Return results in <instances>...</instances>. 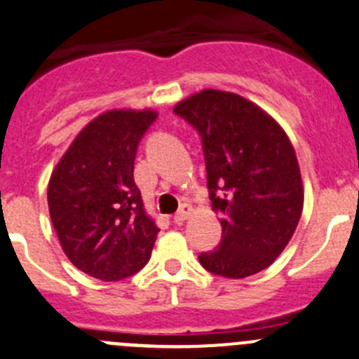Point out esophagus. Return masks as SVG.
Instances as JSON below:
<instances>
[{"mask_svg": "<svg viewBox=\"0 0 359 359\" xmlns=\"http://www.w3.org/2000/svg\"><path fill=\"white\" fill-rule=\"evenodd\" d=\"M191 214H193V207H191L189 203H184V205H180V208L177 210V214L173 215V221L182 222V221H186Z\"/></svg>", "mask_w": 359, "mask_h": 359, "instance_id": "esophagus-1", "label": "esophagus"}]
</instances>
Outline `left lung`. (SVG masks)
<instances>
[{
    "label": "left lung",
    "instance_id": "obj_1",
    "mask_svg": "<svg viewBox=\"0 0 359 359\" xmlns=\"http://www.w3.org/2000/svg\"><path fill=\"white\" fill-rule=\"evenodd\" d=\"M173 112L200 133L212 208L221 215V243L200 254L201 266L228 279L261 272L290 243L304 210L286 131L256 103L215 89L191 95Z\"/></svg>",
    "mask_w": 359,
    "mask_h": 359
}]
</instances>
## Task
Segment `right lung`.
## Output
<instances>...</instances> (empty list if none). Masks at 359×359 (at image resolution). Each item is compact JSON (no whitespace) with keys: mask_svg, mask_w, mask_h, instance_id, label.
<instances>
[{"mask_svg":"<svg viewBox=\"0 0 359 359\" xmlns=\"http://www.w3.org/2000/svg\"><path fill=\"white\" fill-rule=\"evenodd\" d=\"M151 109H114L75 137L48 180L47 200L68 259L87 276L121 280L147 264L159 228L133 179Z\"/></svg>","mask_w":359,"mask_h":359,"instance_id":"add662e5","label":"right lung"}]
</instances>
